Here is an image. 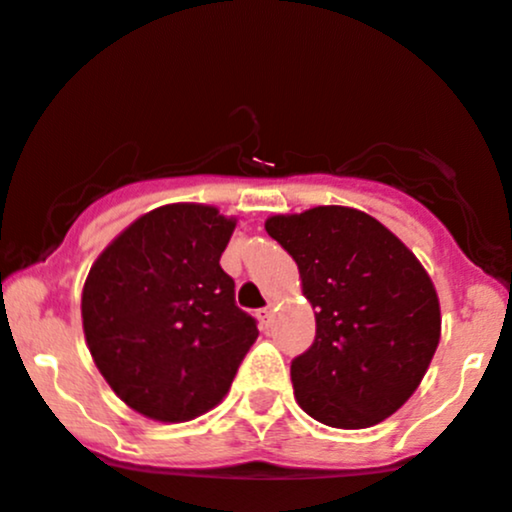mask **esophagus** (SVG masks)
I'll return each mask as SVG.
<instances>
[{
    "label": "esophagus",
    "mask_w": 512,
    "mask_h": 512,
    "mask_svg": "<svg viewBox=\"0 0 512 512\" xmlns=\"http://www.w3.org/2000/svg\"><path fill=\"white\" fill-rule=\"evenodd\" d=\"M255 316H257V320H260V323H262V325H265V328H267V325H269V323H272V316H274L272 306H267V308H260V311H257V313H255Z\"/></svg>",
    "instance_id": "obj_1"
}]
</instances>
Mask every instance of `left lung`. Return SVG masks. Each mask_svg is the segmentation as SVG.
<instances>
[{
    "label": "left lung",
    "mask_w": 512,
    "mask_h": 512,
    "mask_svg": "<svg viewBox=\"0 0 512 512\" xmlns=\"http://www.w3.org/2000/svg\"><path fill=\"white\" fill-rule=\"evenodd\" d=\"M267 233L299 265L316 340L291 362L299 406L362 430L393 415L428 372L442 330L430 274L384 223L350 206L277 213Z\"/></svg>",
    "instance_id": "8db88e82"
}]
</instances>
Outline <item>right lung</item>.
<instances>
[{"label": "right lung", "mask_w": 512, "mask_h": 512, "mask_svg": "<svg viewBox=\"0 0 512 512\" xmlns=\"http://www.w3.org/2000/svg\"><path fill=\"white\" fill-rule=\"evenodd\" d=\"M235 223L216 206H160L89 269L84 340L106 384L145 418L187 423L216 408L260 335L221 269Z\"/></svg>", "instance_id": "add662e5"}]
</instances>
